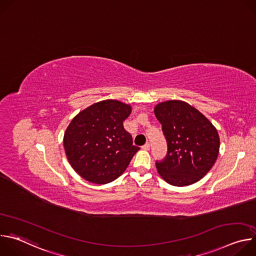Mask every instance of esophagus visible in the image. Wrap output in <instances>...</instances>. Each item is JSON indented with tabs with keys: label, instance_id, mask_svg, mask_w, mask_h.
Instances as JSON below:
<instances>
[{
	"label": "esophagus",
	"instance_id": "obj_1",
	"mask_svg": "<svg viewBox=\"0 0 256 256\" xmlns=\"http://www.w3.org/2000/svg\"><path fill=\"white\" fill-rule=\"evenodd\" d=\"M142 150H146V151H149L150 150V144L149 142H146L144 146H142Z\"/></svg>",
	"mask_w": 256,
	"mask_h": 256
}]
</instances>
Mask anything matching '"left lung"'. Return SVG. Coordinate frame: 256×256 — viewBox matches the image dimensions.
<instances>
[{"label": "left lung", "instance_id": "left-lung-1", "mask_svg": "<svg viewBox=\"0 0 256 256\" xmlns=\"http://www.w3.org/2000/svg\"><path fill=\"white\" fill-rule=\"evenodd\" d=\"M154 112L168 146L165 159L156 162L158 173L174 186L196 184L218 158L220 138L216 128L196 108L181 100L161 102Z\"/></svg>", "mask_w": 256, "mask_h": 256}]
</instances>
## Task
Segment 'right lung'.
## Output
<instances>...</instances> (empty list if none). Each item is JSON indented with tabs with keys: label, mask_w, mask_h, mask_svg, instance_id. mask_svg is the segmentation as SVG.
I'll return each instance as SVG.
<instances>
[{
	"label": "right lung",
	"mask_w": 256,
	"mask_h": 256,
	"mask_svg": "<svg viewBox=\"0 0 256 256\" xmlns=\"http://www.w3.org/2000/svg\"><path fill=\"white\" fill-rule=\"evenodd\" d=\"M132 107L107 99L80 112L68 126L64 148L72 167L85 180L106 184L118 178L140 150L124 122Z\"/></svg>",
	"instance_id": "right-lung-1"
}]
</instances>
